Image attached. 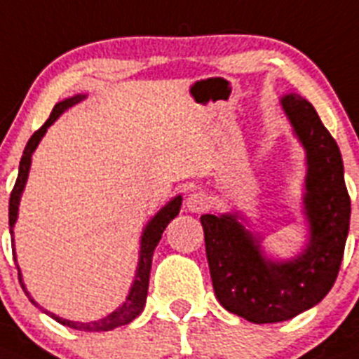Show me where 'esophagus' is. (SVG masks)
<instances>
[{
	"label": "esophagus",
	"instance_id": "1",
	"mask_svg": "<svg viewBox=\"0 0 359 359\" xmlns=\"http://www.w3.org/2000/svg\"><path fill=\"white\" fill-rule=\"evenodd\" d=\"M210 197L202 191H193L189 193L188 198H186V208L191 213H204L205 210H210Z\"/></svg>",
	"mask_w": 359,
	"mask_h": 359
}]
</instances>
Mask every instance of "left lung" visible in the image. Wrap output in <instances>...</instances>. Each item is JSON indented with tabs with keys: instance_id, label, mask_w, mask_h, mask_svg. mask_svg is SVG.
Segmentation results:
<instances>
[{
	"instance_id": "8db88e82",
	"label": "left lung",
	"mask_w": 359,
	"mask_h": 359,
	"mask_svg": "<svg viewBox=\"0 0 359 359\" xmlns=\"http://www.w3.org/2000/svg\"><path fill=\"white\" fill-rule=\"evenodd\" d=\"M280 104L305 151L302 215L307 240L300 253L267 257L264 238L238 210L201 217L215 296L224 309L253 323L285 322L325 298L338 276L351 222L336 141L307 99L287 93Z\"/></svg>"
}]
</instances>
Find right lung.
<instances>
[{
  "label": "right lung",
  "instance_id": "right-lung-1",
  "mask_svg": "<svg viewBox=\"0 0 359 359\" xmlns=\"http://www.w3.org/2000/svg\"><path fill=\"white\" fill-rule=\"evenodd\" d=\"M86 93H77V95H72V97L65 99V101L57 102L54 106V110L50 114L48 121L43 124L36 133L29 139L27 146H25L23 157H21L20 162V171H18V180L14 184V189L11 193V202H8V226H11V236L14 240V226L18 222V215H20V202H21V195L25 191V186H27V180H29V173H30V164H32V155L36 151V148L39 146L41 139L45 137L46 130H48L55 121L59 119V115L65 114L68 108L72 106H76L77 102L85 101ZM180 205H182V195H177V197L171 198L166 205H162L161 210L154 215V217L149 218L148 224L142 229L141 235V248H139V262H137V269H135V276H133L132 287L128 291L126 300L117 307L115 311H111L110 314H106L104 318H99L95 322H74V320H67V318H61L57 314L50 313V311L43 309L41 305L37 304L36 300L32 298L27 287H25L23 283V276H21V269L18 266V274H20V283L21 287H23L25 294L29 296V300L32 302L36 307L43 311L45 314H48L50 318H54L55 322L61 323V325H67L70 329L76 330H86V332H102V330H111L115 327L126 325L132 320H135L139 314L142 313L146 305V296H148V283H149V271H151V258H154V251L157 248L158 240H161L162 233L166 229L168 224L173 220V218L179 215ZM14 260H15V248H14Z\"/></svg>",
  "mask_w": 359,
  "mask_h": 359
}]
</instances>
